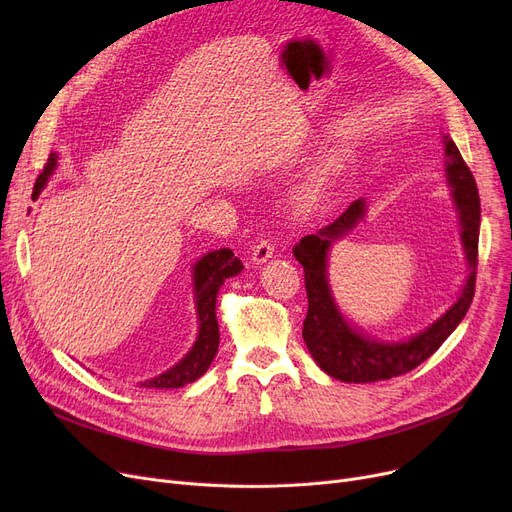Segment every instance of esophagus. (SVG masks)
<instances>
[{"instance_id":"1","label":"esophagus","mask_w":512,"mask_h":512,"mask_svg":"<svg viewBox=\"0 0 512 512\" xmlns=\"http://www.w3.org/2000/svg\"><path fill=\"white\" fill-rule=\"evenodd\" d=\"M272 255H274V245H272V242L267 240V238L257 240L255 247L251 249V259H253V263H257V265L265 263Z\"/></svg>"}]
</instances>
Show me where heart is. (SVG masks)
Listing matches in <instances>:
<instances>
[{
  "instance_id": "heart-1",
  "label": "heart",
  "mask_w": 512,
  "mask_h": 512,
  "mask_svg": "<svg viewBox=\"0 0 512 512\" xmlns=\"http://www.w3.org/2000/svg\"><path fill=\"white\" fill-rule=\"evenodd\" d=\"M309 197H315V193H311V195H309Z\"/></svg>"
}]
</instances>
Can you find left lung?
I'll list each match as a JSON object with an SVG mask.
<instances>
[{
  "label": "left lung",
  "mask_w": 512,
  "mask_h": 512,
  "mask_svg": "<svg viewBox=\"0 0 512 512\" xmlns=\"http://www.w3.org/2000/svg\"><path fill=\"white\" fill-rule=\"evenodd\" d=\"M446 141L448 155V182L452 188V197L461 215V238L465 245L467 261H469V278L463 288L461 299L456 301L438 321L411 338L409 342H375L363 338L353 328L346 326L342 319L326 278V259L330 245L351 230L365 213V203L361 199L353 201L348 209L338 218L321 228L317 234H309L301 238L292 249V255L303 265L305 272V288L309 309L303 321V338L309 353L332 378L348 384H365L390 380L396 375L409 373L425 359L432 357L442 342L461 324V319L471 307L475 294V278H477V245H479V193L475 178L461 157L459 147L452 139Z\"/></svg>",
  "instance_id": "1"
}]
</instances>
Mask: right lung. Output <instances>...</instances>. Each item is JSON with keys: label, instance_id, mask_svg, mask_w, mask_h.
<instances>
[{"label": "right lung", "instance_id": "add662e5", "mask_svg": "<svg viewBox=\"0 0 512 512\" xmlns=\"http://www.w3.org/2000/svg\"><path fill=\"white\" fill-rule=\"evenodd\" d=\"M53 168H56V155L47 157V164L43 166V172L35 180L33 199L39 197L41 188L45 186L47 178L51 176ZM242 261L234 257L230 249H220L207 253L197 265H195V299H197V313H199V338L195 346L178 365H174L170 371L157 375L155 380H147L143 386L147 388H180L184 384H191L207 371L211 365L215 353L220 346V328L218 319H215V297H218L220 286L230 278L236 276L242 270Z\"/></svg>", "mask_w": 512, "mask_h": 512}]
</instances>
